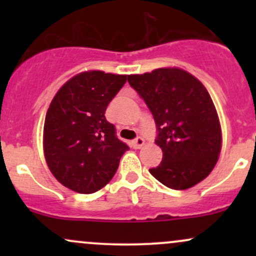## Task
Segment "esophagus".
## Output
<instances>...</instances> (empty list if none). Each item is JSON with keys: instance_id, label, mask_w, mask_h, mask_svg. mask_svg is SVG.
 I'll list each match as a JSON object with an SVG mask.
<instances>
[{"instance_id": "esophagus-1", "label": "esophagus", "mask_w": 256, "mask_h": 256, "mask_svg": "<svg viewBox=\"0 0 256 256\" xmlns=\"http://www.w3.org/2000/svg\"><path fill=\"white\" fill-rule=\"evenodd\" d=\"M132 146H134V149H140V148H142L143 146H144V140H143L142 137H137L136 140H132Z\"/></svg>"}]
</instances>
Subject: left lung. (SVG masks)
<instances>
[{
  "mask_svg": "<svg viewBox=\"0 0 256 256\" xmlns=\"http://www.w3.org/2000/svg\"><path fill=\"white\" fill-rule=\"evenodd\" d=\"M156 124L160 165L149 170L160 183L185 190L207 177L218 161L222 128L204 84L180 68H158L128 76Z\"/></svg>",
  "mask_w": 256,
  "mask_h": 256,
  "instance_id": "left-lung-1",
  "label": "left lung"
}]
</instances>
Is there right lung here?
<instances>
[{
  "instance_id": "add662e5",
  "label": "right lung",
  "mask_w": 256,
  "mask_h": 256,
  "mask_svg": "<svg viewBox=\"0 0 256 256\" xmlns=\"http://www.w3.org/2000/svg\"><path fill=\"white\" fill-rule=\"evenodd\" d=\"M126 79L102 71L79 73L62 85L49 106L44 155L54 177L73 192L92 194L102 189L128 150L104 116Z\"/></svg>"
}]
</instances>
